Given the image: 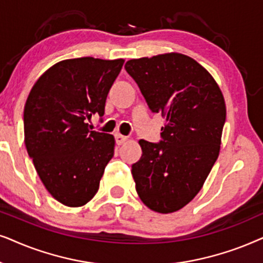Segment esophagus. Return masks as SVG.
<instances>
[{"mask_svg": "<svg viewBox=\"0 0 263 263\" xmlns=\"http://www.w3.org/2000/svg\"><path fill=\"white\" fill-rule=\"evenodd\" d=\"M127 141V137L126 136H122L120 134H115V142H117V144H122V143H125Z\"/></svg>", "mask_w": 263, "mask_h": 263, "instance_id": "obj_1", "label": "esophagus"}]
</instances>
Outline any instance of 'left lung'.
<instances>
[{
    "mask_svg": "<svg viewBox=\"0 0 263 263\" xmlns=\"http://www.w3.org/2000/svg\"><path fill=\"white\" fill-rule=\"evenodd\" d=\"M125 69L150 110L166 118L160 142L139 141L136 190L152 211L177 212L198 194L219 156L226 120L221 90L207 69L177 52L129 60Z\"/></svg>",
    "mask_w": 263,
    "mask_h": 263,
    "instance_id": "obj_1",
    "label": "left lung"
}]
</instances>
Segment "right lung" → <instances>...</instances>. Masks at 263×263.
<instances>
[{"label":"right lung","mask_w":263,"mask_h":263,"mask_svg":"<svg viewBox=\"0 0 263 263\" xmlns=\"http://www.w3.org/2000/svg\"><path fill=\"white\" fill-rule=\"evenodd\" d=\"M124 60L69 59L40 77L24 109L29 156L50 195L68 207H80L99 191L104 168L114 155V137L91 131L101 120L107 95Z\"/></svg>","instance_id":"obj_1"}]
</instances>
